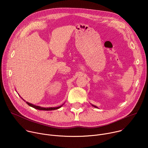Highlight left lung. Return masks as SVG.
<instances>
[{"mask_svg":"<svg viewBox=\"0 0 148 148\" xmlns=\"http://www.w3.org/2000/svg\"><path fill=\"white\" fill-rule=\"evenodd\" d=\"M92 105V104H91ZM92 107H95V108H98V107H97V106H95V105H92Z\"/></svg>","mask_w":148,"mask_h":148,"instance_id":"1","label":"left lung"}]
</instances>
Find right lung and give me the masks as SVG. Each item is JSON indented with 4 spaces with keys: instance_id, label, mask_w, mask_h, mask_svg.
Masks as SVG:
<instances>
[{
    "instance_id": "1",
    "label": "right lung",
    "mask_w": 148,
    "mask_h": 148,
    "mask_svg": "<svg viewBox=\"0 0 148 148\" xmlns=\"http://www.w3.org/2000/svg\"><path fill=\"white\" fill-rule=\"evenodd\" d=\"M22 98V97H21ZM23 99V98H22ZM23 101H25V102H26V101L25 99H23ZM26 103L27 105H29L30 107H32L35 109H37V110H43V111H52V110H57V109H59L60 108H61L63 105H64V103H63L62 105H61V106L60 107H49V108H45V107H40V106H37V105H33L32 103H30L28 102H26Z\"/></svg>"
}]
</instances>
